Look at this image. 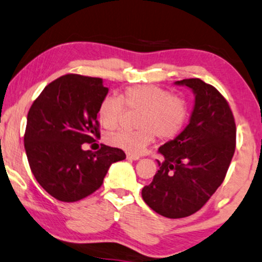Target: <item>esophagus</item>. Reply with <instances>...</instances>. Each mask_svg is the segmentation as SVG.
<instances>
[{
	"instance_id": "obj_1",
	"label": "esophagus",
	"mask_w": 262,
	"mask_h": 262,
	"mask_svg": "<svg viewBox=\"0 0 262 262\" xmlns=\"http://www.w3.org/2000/svg\"><path fill=\"white\" fill-rule=\"evenodd\" d=\"M127 159L128 160H138V159H140V156H137V154L127 153Z\"/></svg>"
}]
</instances>
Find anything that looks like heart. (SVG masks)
<instances>
[{
	"label": "heart",
	"mask_w": 262,
	"mask_h": 262,
	"mask_svg": "<svg viewBox=\"0 0 262 262\" xmlns=\"http://www.w3.org/2000/svg\"><path fill=\"white\" fill-rule=\"evenodd\" d=\"M124 106L138 112L135 131H116L108 135L112 146L128 153L142 154L156 136L169 141L179 136L189 115L188 102L169 90L154 85H138L126 89L119 97L106 96L99 103L97 115L103 127L112 130L120 121Z\"/></svg>",
	"instance_id": "1"
}]
</instances>
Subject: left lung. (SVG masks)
Here are the masks:
<instances>
[{"label": "left lung", "instance_id": "left-lung-1", "mask_svg": "<svg viewBox=\"0 0 262 262\" xmlns=\"http://www.w3.org/2000/svg\"><path fill=\"white\" fill-rule=\"evenodd\" d=\"M195 95L189 124L159 148L164 160L150 185L142 189L146 204L161 216L181 219L206 204L224 182L235 150V122L230 104L214 86L185 79Z\"/></svg>", "mask_w": 262, "mask_h": 262}]
</instances>
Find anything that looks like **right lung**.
Instances as JSON below:
<instances>
[{
    "label": "right lung",
    "mask_w": 262,
    "mask_h": 262,
    "mask_svg": "<svg viewBox=\"0 0 262 262\" xmlns=\"http://www.w3.org/2000/svg\"><path fill=\"white\" fill-rule=\"evenodd\" d=\"M99 77L67 74L45 87L28 113L24 147L35 179L60 202L81 200L102 186L109 166L124 150L83 143L101 137L97 111L108 93Z\"/></svg>",
    "instance_id": "1"
}]
</instances>
